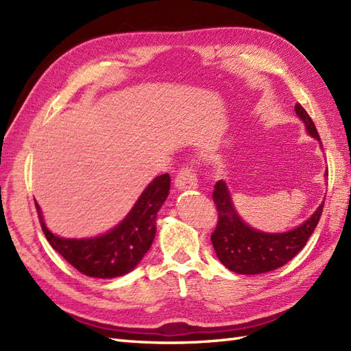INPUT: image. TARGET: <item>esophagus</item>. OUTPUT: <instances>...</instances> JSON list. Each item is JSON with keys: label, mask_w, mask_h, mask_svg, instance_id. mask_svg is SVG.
<instances>
[{"label": "esophagus", "mask_w": 351, "mask_h": 351, "mask_svg": "<svg viewBox=\"0 0 351 351\" xmlns=\"http://www.w3.org/2000/svg\"><path fill=\"white\" fill-rule=\"evenodd\" d=\"M175 189L180 191L196 190L197 180H196L195 170L189 169V167H184L182 170H180V173H178L175 178Z\"/></svg>", "instance_id": "obj_1"}]
</instances>
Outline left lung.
<instances>
[{
	"instance_id": "left-lung-1",
	"label": "left lung",
	"mask_w": 351,
	"mask_h": 351,
	"mask_svg": "<svg viewBox=\"0 0 351 351\" xmlns=\"http://www.w3.org/2000/svg\"><path fill=\"white\" fill-rule=\"evenodd\" d=\"M295 114L303 122L309 136L319 141L314 122L299 104L295 106ZM324 176L327 178V170ZM213 199L219 211L217 228L211 235L213 247L220 263L238 274L273 271L289 263L306 245L324 206V202H322L314 214H311L299 226L285 232H264L252 228L241 219L225 181L215 184Z\"/></svg>"
}]
</instances>
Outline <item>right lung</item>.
<instances>
[{
  "label": "right lung",
  "instance_id": "add662e5",
  "mask_svg": "<svg viewBox=\"0 0 351 351\" xmlns=\"http://www.w3.org/2000/svg\"><path fill=\"white\" fill-rule=\"evenodd\" d=\"M170 176H156L146 185L130 213L106 234L87 238H64L52 232L36 202L42 230L51 247L80 273L90 278L113 279L132 271L151 249L156 234V214L166 202Z\"/></svg>",
  "mask_w": 351,
  "mask_h": 351
}]
</instances>
